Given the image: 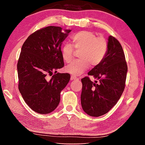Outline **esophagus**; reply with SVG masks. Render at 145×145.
<instances>
[{
    "mask_svg": "<svg viewBox=\"0 0 145 145\" xmlns=\"http://www.w3.org/2000/svg\"><path fill=\"white\" fill-rule=\"evenodd\" d=\"M70 80H75V81H76V80H78V79L77 78L74 77H73V76H71Z\"/></svg>",
    "mask_w": 145,
    "mask_h": 145,
    "instance_id": "esophagus-1",
    "label": "esophagus"
}]
</instances>
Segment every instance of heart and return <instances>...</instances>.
<instances>
[{
  "mask_svg": "<svg viewBox=\"0 0 145 145\" xmlns=\"http://www.w3.org/2000/svg\"><path fill=\"white\" fill-rule=\"evenodd\" d=\"M72 45L66 43L61 48V54L65 63L72 61L76 50H81L78 57L80 60L73 61L65 67V72L72 76H79L89 67H97L104 60L107 52V41L103 37H97L94 33L91 31H80L72 36Z\"/></svg>",
  "mask_w": 145,
  "mask_h": 145,
  "instance_id": "obj_1",
  "label": "heart"
}]
</instances>
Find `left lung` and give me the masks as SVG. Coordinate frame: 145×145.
<instances>
[{
  "mask_svg": "<svg viewBox=\"0 0 145 145\" xmlns=\"http://www.w3.org/2000/svg\"><path fill=\"white\" fill-rule=\"evenodd\" d=\"M107 45L104 60L88 73L99 80V84L88 77L81 79V105L91 116L99 117L109 112L120 99L125 86L128 69L122 46L112 36L108 38Z\"/></svg>",
  "mask_w": 145,
  "mask_h": 145,
  "instance_id": "8db88e82",
  "label": "left lung"
}]
</instances>
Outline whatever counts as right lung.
Returning <instances> with one entry per match:
<instances>
[{
  "mask_svg": "<svg viewBox=\"0 0 145 145\" xmlns=\"http://www.w3.org/2000/svg\"><path fill=\"white\" fill-rule=\"evenodd\" d=\"M70 32L46 27L31 34L22 46L17 64L18 89L28 106L38 113L54 111L61 91L70 81L69 73H56V70L64 67L61 46ZM53 71L55 74L47 80Z\"/></svg>",
  "mask_w": 145,
  "mask_h": 145,
  "instance_id": "1",
  "label": "right lung"
}]
</instances>
